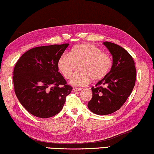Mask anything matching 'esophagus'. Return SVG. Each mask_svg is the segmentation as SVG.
Returning <instances> with one entry per match:
<instances>
[{
  "instance_id": "esophagus-1",
  "label": "esophagus",
  "mask_w": 154,
  "mask_h": 154,
  "mask_svg": "<svg viewBox=\"0 0 154 154\" xmlns=\"http://www.w3.org/2000/svg\"><path fill=\"white\" fill-rule=\"evenodd\" d=\"M82 90V88H74L73 89V92H78Z\"/></svg>"
}]
</instances>
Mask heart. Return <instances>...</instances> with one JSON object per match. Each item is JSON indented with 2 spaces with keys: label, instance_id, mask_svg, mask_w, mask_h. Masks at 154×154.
Masks as SVG:
<instances>
[{
  "label": "heart",
  "instance_id": "b5f03b06",
  "mask_svg": "<svg viewBox=\"0 0 154 154\" xmlns=\"http://www.w3.org/2000/svg\"><path fill=\"white\" fill-rule=\"evenodd\" d=\"M113 65L112 58L104 53L100 47L91 43H82L75 45L69 54L65 53L59 57L57 67L59 72L65 79H69L75 86L86 85L90 82L103 79L110 72Z\"/></svg>",
  "mask_w": 154,
  "mask_h": 154
}]
</instances>
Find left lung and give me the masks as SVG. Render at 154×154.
<instances>
[{"label":"left lung","mask_w":154,"mask_h":154,"mask_svg":"<svg viewBox=\"0 0 154 154\" xmlns=\"http://www.w3.org/2000/svg\"><path fill=\"white\" fill-rule=\"evenodd\" d=\"M113 57L110 72L92 87V98L88 103L89 110L98 115L116 112L124 105L133 90L136 70L133 58L128 51L118 45L104 42Z\"/></svg>","instance_id":"obj_1"}]
</instances>
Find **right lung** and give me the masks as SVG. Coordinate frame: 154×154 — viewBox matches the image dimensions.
<instances>
[{
  "instance_id": "1",
  "label": "right lung",
  "mask_w": 154,
  "mask_h": 154,
  "mask_svg": "<svg viewBox=\"0 0 154 154\" xmlns=\"http://www.w3.org/2000/svg\"><path fill=\"white\" fill-rule=\"evenodd\" d=\"M69 45L34 47L16 63L14 91L21 105L34 116L47 118L57 114L72 90L57 67L59 57Z\"/></svg>"
}]
</instances>
